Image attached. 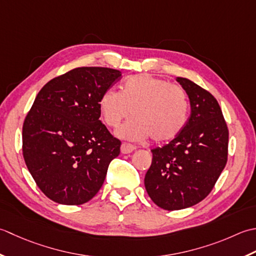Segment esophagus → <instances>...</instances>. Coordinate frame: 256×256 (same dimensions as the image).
Instances as JSON below:
<instances>
[{
	"label": "esophagus",
	"instance_id": "obj_1",
	"mask_svg": "<svg viewBox=\"0 0 256 256\" xmlns=\"http://www.w3.org/2000/svg\"><path fill=\"white\" fill-rule=\"evenodd\" d=\"M134 149H136L134 146L132 144H128V142H124L120 147V151L122 154H130V152H132Z\"/></svg>",
	"mask_w": 256,
	"mask_h": 256
}]
</instances>
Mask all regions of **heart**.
Instances as JSON below:
<instances>
[{
    "instance_id": "1",
    "label": "heart",
    "mask_w": 256,
    "mask_h": 256,
    "mask_svg": "<svg viewBox=\"0 0 256 256\" xmlns=\"http://www.w3.org/2000/svg\"><path fill=\"white\" fill-rule=\"evenodd\" d=\"M102 122L116 128L132 109V118L119 128V137L129 140L149 138L156 142L174 139L184 127L189 100L180 85L148 74H138L122 82L120 92L107 90L98 100Z\"/></svg>"
}]
</instances>
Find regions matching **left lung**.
<instances>
[{"instance_id": "8db88e82", "label": "left lung", "mask_w": 256, "mask_h": 256, "mask_svg": "<svg viewBox=\"0 0 256 256\" xmlns=\"http://www.w3.org/2000/svg\"><path fill=\"white\" fill-rule=\"evenodd\" d=\"M176 82L190 99L191 114L174 140L151 150L152 162L144 186L156 204L181 210L212 191L228 161V129L212 94L188 78Z\"/></svg>"}]
</instances>
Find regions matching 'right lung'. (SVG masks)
Instances as JSON below:
<instances>
[{
    "label": "right lung",
    "instance_id": "1",
    "mask_svg": "<svg viewBox=\"0 0 256 256\" xmlns=\"http://www.w3.org/2000/svg\"><path fill=\"white\" fill-rule=\"evenodd\" d=\"M120 76L107 67H77L36 96L23 124V157L50 200L80 206L102 188L122 142L99 120L98 100Z\"/></svg>",
    "mask_w": 256,
    "mask_h": 256
}]
</instances>
